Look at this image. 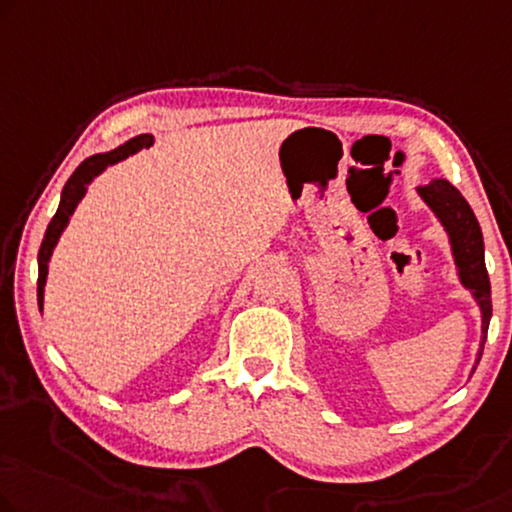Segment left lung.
Masks as SVG:
<instances>
[{
    "mask_svg": "<svg viewBox=\"0 0 512 512\" xmlns=\"http://www.w3.org/2000/svg\"><path fill=\"white\" fill-rule=\"evenodd\" d=\"M416 193L425 202V207L434 213V218L439 220L441 227H444L455 262L457 280L474 296L480 310V345L474 368H471V375H474L480 356H483V345L487 340V329H490L492 319V292L490 276H487L485 269L483 232H480L478 218L471 211L469 202L446 179L434 177L425 186H418Z\"/></svg>",
    "mask_w": 512,
    "mask_h": 512,
    "instance_id": "obj_1",
    "label": "left lung"
}]
</instances>
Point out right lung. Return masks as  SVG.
I'll use <instances>...</instances> for the list:
<instances>
[{
    "label": "right lung",
    "mask_w": 512,
    "mask_h": 512,
    "mask_svg": "<svg viewBox=\"0 0 512 512\" xmlns=\"http://www.w3.org/2000/svg\"><path fill=\"white\" fill-rule=\"evenodd\" d=\"M151 144H154V137H151V135H137V137H133V140L124 142L117 149L105 151V154H94V156H89L87 160H82V163L78 165V170H75L71 174V179L66 181L64 190H61L55 218L50 220L48 230H45V236H43L41 250H38V310L43 312L45 282H48V269H50L52 253H55L59 236L64 234L68 223H71L73 211L78 209L82 197L87 195V188L91 186V181H94L98 174H103L105 170H108L110 165L119 163V160H126L128 156L137 154L140 149L151 147Z\"/></svg>",
    "instance_id": "add662e5"
}]
</instances>
